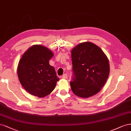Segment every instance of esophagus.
Masks as SVG:
<instances>
[{
    "label": "esophagus",
    "instance_id": "esophagus-1",
    "mask_svg": "<svg viewBox=\"0 0 131 131\" xmlns=\"http://www.w3.org/2000/svg\"><path fill=\"white\" fill-rule=\"evenodd\" d=\"M61 78H63V79H66V78H68V75H67L66 73L63 74V75L61 76Z\"/></svg>",
    "mask_w": 131,
    "mask_h": 131
}]
</instances>
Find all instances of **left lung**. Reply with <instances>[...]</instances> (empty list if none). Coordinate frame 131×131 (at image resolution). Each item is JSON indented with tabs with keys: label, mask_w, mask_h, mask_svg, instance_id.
I'll use <instances>...</instances> for the list:
<instances>
[{
	"label": "left lung",
	"mask_w": 131,
	"mask_h": 131,
	"mask_svg": "<svg viewBox=\"0 0 131 131\" xmlns=\"http://www.w3.org/2000/svg\"><path fill=\"white\" fill-rule=\"evenodd\" d=\"M72 80L71 88L76 95L89 98L97 94L109 76L110 65L105 53L95 44L86 42L71 50Z\"/></svg>",
	"instance_id": "1"
}]
</instances>
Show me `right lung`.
I'll use <instances>...</instances> for the list:
<instances>
[{"mask_svg":"<svg viewBox=\"0 0 131 131\" xmlns=\"http://www.w3.org/2000/svg\"><path fill=\"white\" fill-rule=\"evenodd\" d=\"M54 54L42 45H33L22 55L17 66L21 85L31 94L43 98L50 94L59 77L54 67L49 65Z\"/></svg>","mask_w":131,"mask_h":131,"instance_id":"add662e5","label":"right lung"}]
</instances>
